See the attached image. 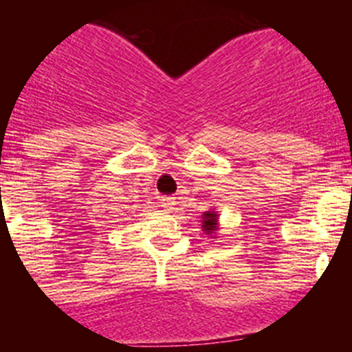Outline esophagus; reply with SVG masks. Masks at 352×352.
Listing matches in <instances>:
<instances>
[{"label": "esophagus", "instance_id": "esophagus-1", "mask_svg": "<svg viewBox=\"0 0 352 352\" xmlns=\"http://www.w3.org/2000/svg\"><path fill=\"white\" fill-rule=\"evenodd\" d=\"M176 204V201H174V197H162L160 199V206L166 208V210H170V208Z\"/></svg>", "mask_w": 352, "mask_h": 352}]
</instances>
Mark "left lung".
Segmentation results:
<instances>
[{
    "label": "left lung",
    "instance_id": "1",
    "mask_svg": "<svg viewBox=\"0 0 352 352\" xmlns=\"http://www.w3.org/2000/svg\"><path fill=\"white\" fill-rule=\"evenodd\" d=\"M219 211L214 210H208L203 213V229L210 238H214L217 231H219Z\"/></svg>",
    "mask_w": 352,
    "mask_h": 352
}]
</instances>
